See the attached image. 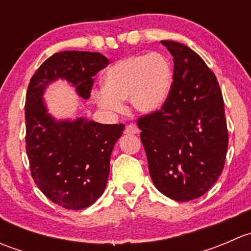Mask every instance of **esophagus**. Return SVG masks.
<instances>
[{
	"label": "esophagus",
	"mask_w": 251,
	"mask_h": 251,
	"mask_svg": "<svg viewBox=\"0 0 251 251\" xmlns=\"http://www.w3.org/2000/svg\"><path fill=\"white\" fill-rule=\"evenodd\" d=\"M125 133L126 135H136V133H138V127L133 124H130V125L126 126Z\"/></svg>",
	"instance_id": "obj_1"
}]
</instances>
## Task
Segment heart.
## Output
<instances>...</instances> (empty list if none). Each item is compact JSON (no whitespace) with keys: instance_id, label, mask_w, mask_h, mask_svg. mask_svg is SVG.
I'll return each mask as SVG.
<instances>
[{"instance_id":"1","label":"heart","mask_w":251,"mask_h":251,"mask_svg":"<svg viewBox=\"0 0 251 251\" xmlns=\"http://www.w3.org/2000/svg\"><path fill=\"white\" fill-rule=\"evenodd\" d=\"M173 80V65L163 53L131 55L108 68L104 90L96 93V100L109 111H121V102L130 100L136 110L153 113L168 100Z\"/></svg>"}]
</instances>
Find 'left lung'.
Instances as JSON below:
<instances>
[{
  "instance_id": "left-lung-1",
  "label": "left lung",
  "mask_w": 251,
  "mask_h": 251,
  "mask_svg": "<svg viewBox=\"0 0 251 251\" xmlns=\"http://www.w3.org/2000/svg\"><path fill=\"white\" fill-rule=\"evenodd\" d=\"M174 57V81L161 109L138 118L149 174L177 201L206 193L222 174L228 148L225 103L217 78L193 50L161 41Z\"/></svg>"
}]
</instances>
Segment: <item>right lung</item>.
<instances>
[{
	"label": "right lung",
	"mask_w": 251,
	"mask_h": 251,
	"mask_svg": "<svg viewBox=\"0 0 251 251\" xmlns=\"http://www.w3.org/2000/svg\"><path fill=\"white\" fill-rule=\"evenodd\" d=\"M108 64L109 60L97 52L54 53L40 65L27 86L25 143L31 176L50 201L65 209H85L102 196L111 151L125 126L83 118L55 121L47 113L42 95L48 83L64 78L87 100L93 76Z\"/></svg>",
	"instance_id": "right-lung-1"
}]
</instances>
